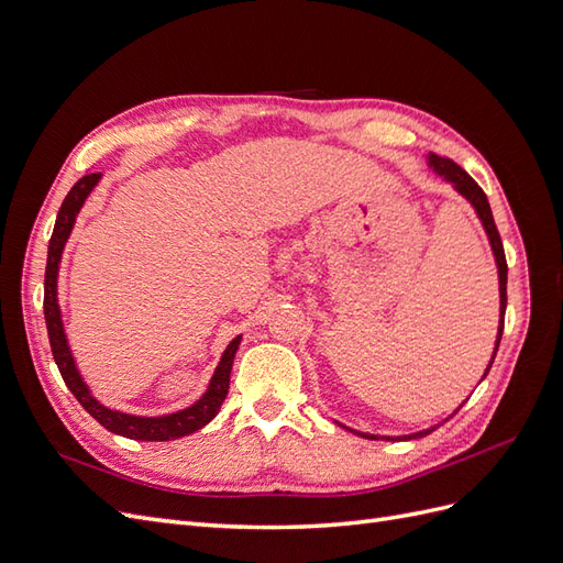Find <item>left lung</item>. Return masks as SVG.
Masks as SVG:
<instances>
[{
	"mask_svg": "<svg viewBox=\"0 0 563 563\" xmlns=\"http://www.w3.org/2000/svg\"><path fill=\"white\" fill-rule=\"evenodd\" d=\"M424 162H428V168H432V174L434 176H439L441 180L444 183H449L453 190L463 197L470 207L474 209V213H476V218H479V223H482V228H484V232H486V236H488V244H490V253H493V261H496V267H498V294H500V312H498V335H496V347H493V354H490V362H488V366H486V371H484V376H482V380L488 376V371H490V366H493V360H496V354H498V347H500V338H503V323H505V308H507V263H505V251H503V242H500V234H498V228H496V220H493V213H490V203H488V199H486V195H484V190L479 185H476L463 168H460L455 162H451V159H444V157H439V155H434V152H428V155H424ZM479 380V383H482ZM470 399V397H467ZM465 399V401H467ZM463 401V404H465ZM463 404H460L455 411L449 416V418H453L460 408H463ZM449 418H444L441 422H437V424H432V428H428V430H420V432H413V434H401V437H380V434H368V432H360V430H352V428H345L343 422H338L340 428H345V430H350L352 434H360V437H364V439H389V441H408V439H420V437H428L430 432H434L439 424H444Z\"/></svg>",
	"mask_w": 563,
	"mask_h": 563,
	"instance_id": "1",
	"label": "left lung"
}]
</instances>
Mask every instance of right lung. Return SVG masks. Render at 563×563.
I'll list each match as a JSON object with an SVG mask.
<instances>
[{
    "label": "right lung",
    "mask_w": 563,
    "mask_h": 563,
    "mask_svg": "<svg viewBox=\"0 0 563 563\" xmlns=\"http://www.w3.org/2000/svg\"><path fill=\"white\" fill-rule=\"evenodd\" d=\"M103 178V174H87L81 180L73 185V190L67 192L63 207L56 218V228L54 234H51L48 242V258H46V275H44V319H46V331H48V343L51 352H54L56 366L60 371V376L67 385V389L73 391L77 401L87 408V411L103 424L106 430L112 434L126 437V439H139V441H172L192 434L201 430L203 424H209L218 411L220 404L225 401L228 389H230V373L234 364V354L240 350L242 335H236L230 340V345L225 352L220 354V362L213 371V376L203 389V395L190 404L187 408H180V411L174 413H164V416H135L126 411H117V408L106 406L103 401H98L89 385L84 383L81 373L77 368L75 354L70 350V343H67L65 327H63V314H60V305H58V272H60V258L67 240H70L73 228L77 223V216L84 207V201L89 199V195L96 190V185Z\"/></svg>",
    "instance_id": "right-lung-1"
}]
</instances>
